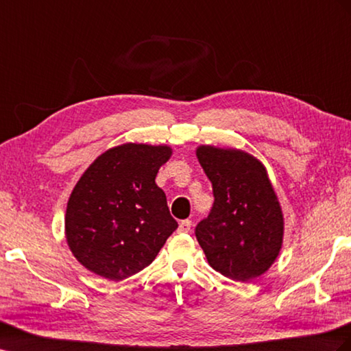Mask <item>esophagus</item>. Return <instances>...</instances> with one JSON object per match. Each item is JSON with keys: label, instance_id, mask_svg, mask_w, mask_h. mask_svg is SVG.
I'll return each mask as SVG.
<instances>
[{"label": "esophagus", "instance_id": "esophagus-1", "mask_svg": "<svg viewBox=\"0 0 351 351\" xmlns=\"http://www.w3.org/2000/svg\"><path fill=\"white\" fill-rule=\"evenodd\" d=\"M191 227H192V221L191 220H183V221H180L177 230L180 233H187V232H191Z\"/></svg>", "mask_w": 351, "mask_h": 351}]
</instances>
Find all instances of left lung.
<instances>
[{
  "mask_svg": "<svg viewBox=\"0 0 351 351\" xmlns=\"http://www.w3.org/2000/svg\"><path fill=\"white\" fill-rule=\"evenodd\" d=\"M196 156L214 193L210 214L195 229L208 263L238 282L261 276L283 239V215L266 168L236 149L199 146Z\"/></svg>",
  "mask_w": 351,
  "mask_h": 351,
  "instance_id": "1",
  "label": "left lung"
}]
</instances>
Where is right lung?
Wrapping results in <instances>:
<instances>
[{
  "instance_id": "1",
  "label": "right lung",
  "mask_w": 351,
  "mask_h": 351,
  "mask_svg": "<svg viewBox=\"0 0 351 351\" xmlns=\"http://www.w3.org/2000/svg\"><path fill=\"white\" fill-rule=\"evenodd\" d=\"M171 147L127 143L101 154L73 187L66 239L85 269L122 280L147 267L178 224L156 186Z\"/></svg>"
}]
</instances>
